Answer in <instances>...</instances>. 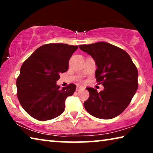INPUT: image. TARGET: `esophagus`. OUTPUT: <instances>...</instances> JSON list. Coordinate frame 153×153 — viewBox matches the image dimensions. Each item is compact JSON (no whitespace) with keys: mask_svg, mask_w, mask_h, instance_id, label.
Masks as SVG:
<instances>
[{"mask_svg":"<svg viewBox=\"0 0 153 153\" xmlns=\"http://www.w3.org/2000/svg\"><path fill=\"white\" fill-rule=\"evenodd\" d=\"M84 89V87L81 86V85H77V87H76V90L77 91H79L80 90H83Z\"/></svg>","mask_w":153,"mask_h":153,"instance_id":"obj_1","label":"esophagus"}]
</instances>
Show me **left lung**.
Returning a JSON list of instances; mask_svg holds the SVG:
<instances>
[{"label": "left lung", "mask_w": 153, "mask_h": 153, "mask_svg": "<svg viewBox=\"0 0 153 153\" xmlns=\"http://www.w3.org/2000/svg\"><path fill=\"white\" fill-rule=\"evenodd\" d=\"M79 48L94 59L97 66L96 79L104 86L100 92L86 88L90 96L84 102L85 108L97 118L117 117L129 105L138 89L136 65L125 51L108 42L79 45Z\"/></svg>", "instance_id": "obj_1"}]
</instances>
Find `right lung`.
I'll use <instances>...</instances> for the list:
<instances>
[{
  "label": "right lung",
  "mask_w": 153,
  "mask_h": 153,
  "mask_svg": "<svg viewBox=\"0 0 153 153\" xmlns=\"http://www.w3.org/2000/svg\"><path fill=\"white\" fill-rule=\"evenodd\" d=\"M78 46L51 43L36 49L21 67L17 95L21 105L31 117L39 121L53 120L63 113L66 98L76 86L60 89L56 81L68 70L69 61Z\"/></svg>",
  "instance_id": "right-lung-1"
}]
</instances>
